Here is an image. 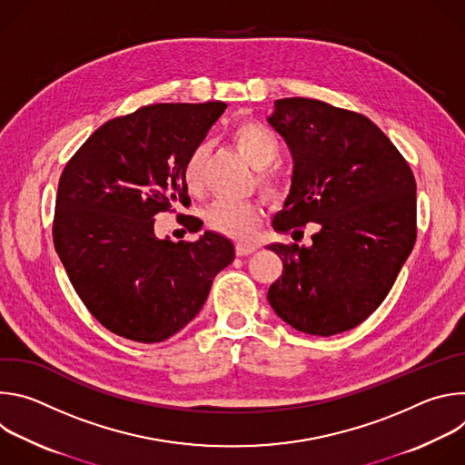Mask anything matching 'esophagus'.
<instances>
[{
  "mask_svg": "<svg viewBox=\"0 0 465 465\" xmlns=\"http://www.w3.org/2000/svg\"><path fill=\"white\" fill-rule=\"evenodd\" d=\"M257 250V244L255 242H237L235 244V253L237 255H250V253H253Z\"/></svg>",
  "mask_w": 465,
  "mask_h": 465,
  "instance_id": "1",
  "label": "esophagus"
}]
</instances>
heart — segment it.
<instances>
[{"label":"heart","mask_w":465,"mask_h":465,"mask_svg":"<svg viewBox=\"0 0 465 465\" xmlns=\"http://www.w3.org/2000/svg\"><path fill=\"white\" fill-rule=\"evenodd\" d=\"M233 140L241 154L246 158V162L257 171L269 169L280 156V142L276 134L271 128H267L261 123H255V121L239 123L233 128ZM206 158H208L206 143L196 145L187 156L183 165V182L189 191H198L203 187V173H204ZM259 180L269 193L278 191V182L272 176L261 173ZM204 221L212 230L223 235L233 237V239H248L255 232L261 221V208L253 201H244V203L215 201L206 208Z\"/></svg>","instance_id":"b5f03b06"}]
</instances>
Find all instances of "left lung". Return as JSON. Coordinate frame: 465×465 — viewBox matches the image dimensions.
<instances>
[{
    "mask_svg": "<svg viewBox=\"0 0 465 465\" xmlns=\"http://www.w3.org/2000/svg\"><path fill=\"white\" fill-rule=\"evenodd\" d=\"M267 121L294 163L272 226L292 233L318 226L311 246H267L283 261L269 303L302 333L339 335L382 303L414 248V174L362 114L291 97L278 99Z\"/></svg>",
    "mask_w": 465,
    "mask_h": 465,
    "instance_id": "obj_1",
    "label": "left lung"
}]
</instances>
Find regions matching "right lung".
I'll use <instances>...</instances> for the list:
<instances>
[{
    "mask_svg": "<svg viewBox=\"0 0 465 465\" xmlns=\"http://www.w3.org/2000/svg\"><path fill=\"white\" fill-rule=\"evenodd\" d=\"M226 103H162L99 126L64 167L54 206L56 253L88 311L112 333L167 341L203 309L235 257L230 239H158L154 217L187 206L183 165ZM194 228L193 217H183Z\"/></svg>",
    "mask_w": 465,
    "mask_h": 465,
    "instance_id": "obj_1",
    "label": "right lung"
}]
</instances>
